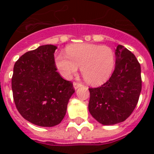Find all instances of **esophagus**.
Listing matches in <instances>:
<instances>
[{
	"mask_svg": "<svg viewBox=\"0 0 154 154\" xmlns=\"http://www.w3.org/2000/svg\"><path fill=\"white\" fill-rule=\"evenodd\" d=\"M82 85L81 83H78V82H74V83H73V87H74L75 89H79V87H81Z\"/></svg>",
	"mask_w": 154,
	"mask_h": 154,
	"instance_id": "1",
	"label": "esophagus"
}]
</instances>
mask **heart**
Segmentation results:
<instances>
[{"instance_id": "1", "label": "heart", "mask_w": 154, "mask_h": 154, "mask_svg": "<svg viewBox=\"0 0 154 154\" xmlns=\"http://www.w3.org/2000/svg\"><path fill=\"white\" fill-rule=\"evenodd\" d=\"M66 56L58 55L55 63L62 77L69 79L80 67L82 75L89 84L99 85L108 81L115 67V54L108 46L79 43L68 46Z\"/></svg>"}]
</instances>
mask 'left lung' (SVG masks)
Listing matches in <instances>:
<instances>
[{
  "instance_id": "left-lung-1",
  "label": "left lung",
  "mask_w": 154,
  "mask_h": 154,
  "mask_svg": "<svg viewBox=\"0 0 154 154\" xmlns=\"http://www.w3.org/2000/svg\"><path fill=\"white\" fill-rule=\"evenodd\" d=\"M116 66L109 79L98 88L89 89V111L106 126L126 120L138 103L142 89L140 65L124 46L115 49Z\"/></svg>"
}]
</instances>
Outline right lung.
I'll return each mask as SVG.
<instances>
[{
  "label": "right lung",
  "instance_id": "obj_1",
  "mask_svg": "<svg viewBox=\"0 0 154 154\" xmlns=\"http://www.w3.org/2000/svg\"><path fill=\"white\" fill-rule=\"evenodd\" d=\"M56 48L53 45L39 46L24 54L14 66L11 87L16 107L26 120L39 126L59 124L75 92L72 83L56 72Z\"/></svg>",
  "mask_w": 154,
  "mask_h": 154
}]
</instances>
